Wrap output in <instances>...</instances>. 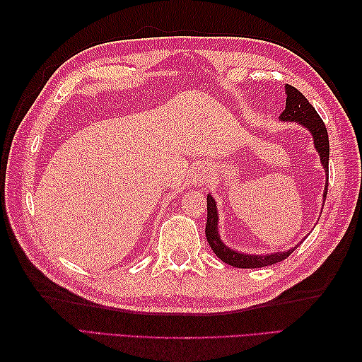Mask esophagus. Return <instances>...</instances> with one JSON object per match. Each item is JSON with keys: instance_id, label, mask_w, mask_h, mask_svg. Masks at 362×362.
<instances>
[{"instance_id": "1", "label": "esophagus", "mask_w": 362, "mask_h": 362, "mask_svg": "<svg viewBox=\"0 0 362 362\" xmlns=\"http://www.w3.org/2000/svg\"><path fill=\"white\" fill-rule=\"evenodd\" d=\"M194 177H196L197 183H201V185H205V183L210 182V174L206 173L205 168H197L194 173Z\"/></svg>"}]
</instances>
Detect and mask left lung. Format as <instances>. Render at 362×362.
Segmentation results:
<instances>
[{"label":"left lung","mask_w":362,"mask_h":362,"mask_svg":"<svg viewBox=\"0 0 362 362\" xmlns=\"http://www.w3.org/2000/svg\"><path fill=\"white\" fill-rule=\"evenodd\" d=\"M286 107L281 112L280 118L283 121H297L300 124L310 129L314 138V146H316L317 152L320 153V161L324 168L328 171V157H329V143H328V132L325 127V122L322 121L316 109L308 103L300 91L292 87L286 86ZM328 193V183L325 187L324 197ZM205 235L206 241H209L211 250L216 253V257L221 258L224 263L240 267V269H255V267H264L279 263L284 258H288L294 249L288 252H276L271 255H244V253H238L232 249L226 247L222 244L221 238L218 235V211H216V202L209 194L206 196V226H205Z\"/></svg>","instance_id":"8db88e82"}]
</instances>
